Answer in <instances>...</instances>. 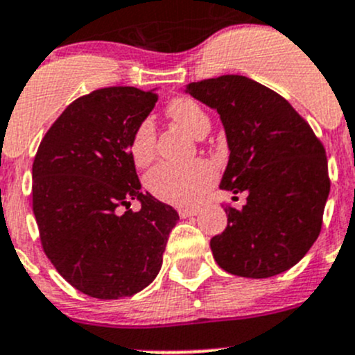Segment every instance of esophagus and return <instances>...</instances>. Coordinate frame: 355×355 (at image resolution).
Here are the masks:
<instances>
[{"label": "esophagus", "mask_w": 355, "mask_h": 355, "mask_svg": "<svg viewBox=\"0 0 355 355\" xmlns=\"http://www.w3.org/2000/svg\"><path fill=\"white\" fill-rule=\"evenodd\" d=\"M199 213V207H180L178 209V214L182 218H189V216H196Z\"/></svg>", "instance_id": "1"}]
</instances>
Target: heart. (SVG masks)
<instances>
[{
    "mask_svg": "<svg viewBox=\"0 0 355 355\" xmlns=\"http://www.w3.org/2000/svg\"><path fill=\"white\" fill-rule=\"evenodd\" d=\"M166 116L184 130L202 139L209 132L211 120L194 99L175 98L166 106ZM156 127L144 120L135 127L130 139V156L137 166H146L155 157ZM216 178V171L207 161H192L187 164H157L146 177V187L155 198L175 206H192L200 199Z\"/></svg>",
    "mask_w": 355,
    "mask_h": 355,
    "instance_id": "1",
    "label": "heart"
}]
</instances>
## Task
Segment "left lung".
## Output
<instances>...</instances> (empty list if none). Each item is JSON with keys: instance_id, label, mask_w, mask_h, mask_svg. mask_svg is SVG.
I'll return each instance as SVG.
<instances>
[{"instance_id": "1", "label": "left lung", "mask_w": 355, "mask_h": 355, "mask_svg": "<svg viewBox=\"0 0 355 355\" xmlns=\"http://www.w3.org/2000/svg\"><path fill=\"white\" fill-rule=\"evenodd\" d=\"M185 92L216 110L227 134L220 189L245 194L227 206L228 225L211 239L218 266L244 278H270L299 263L316 242L330 194L323 144L292 105L266 85L221 75Z\"/></svg>"}]
</instances>
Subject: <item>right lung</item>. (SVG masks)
Here are the masks:
<instances>
[{
    "mask_svg": "<svg viewBox=\"0 0 355 355\" xmlns=\"http://www.w3.org/2000/svg\"><path fill=\"white\" fill-rule=\"evenodd\" d=\"M156 101L155 89L92 91L67 106L34 157L32 209L42 249L85 295L132 297L163 264L178 213L141 192L130 156L132 134ZM135 198L141 209L128 210Z\"/></svg>",
    "mask_w": 355,
    "mask_h": 355,
    "instance_id": "add662e5",
    "label": "right lung"
}]
</instances>
